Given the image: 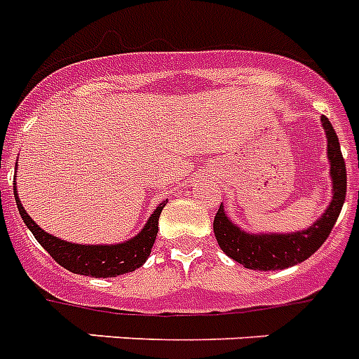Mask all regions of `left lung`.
Masks as SVG:
<instances>
[{"label":"left lung","mask_w":359,"mask_h":359,"mask_svg":"<svg viewBox=\"0 0 359 359\" xmlns=\"http://www.w3.org/2000/svg\"><path fill=\"white\" fill-rule=\"evenodd\" d=\"M321 127L327 137V158L330 165V187L332 200L325 212L318 217L311 226L296 232H247L236 225L226 216L223 203L214 217V234H216L219 249L243 265L254 271H281L292 267L311 258L312 254L325 243L332 231L334 223L341 212L345 194H347V168L343 161L339 140L336 130L330 125L329 118L321 116Z\"/></svg>","instance_id":"left-lung-1"}]
</instances>
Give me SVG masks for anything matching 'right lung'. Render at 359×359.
Here are the masks:
<instances>
[{"mask_svg":"<svg viewBox=\"0 0 359 359\" xmlns=\"http://www.w3.org/2000/svg\"><path fill=\"white\" fill-rule=\"evenodd\" d=\"M14 198H16L18 210H20L25 225L29 226V231L39 241L43 249L54 258V262H57L61 267L74 272V274L90 276V278H116V276L127 274V272L142 267L150 256L156 234H158L159 214L167 203V201L159 203L154 212L150 214L142 231L123 243L81 245L60 240L56 236L43 231L41 226L27 214L25 207L21 205L16 183H14Z\"/></svg>","mask_w":359,"mask_h":359,"instance_id":"right-lung-1","label":"right lung"}]
</instances>
